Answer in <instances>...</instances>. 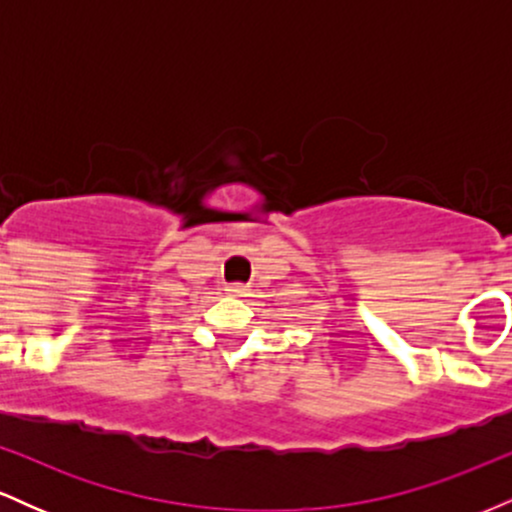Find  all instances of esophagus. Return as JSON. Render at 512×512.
<instances>
[{
  "instance_id": "esophagus-1",
  "label": "esophagus",
  "mask_w": 512,
  "mask_h": 512,
  "mask_svg": "<svg viewBox=\"0 0 512 512\" xmlns=\"http://www.w3.org/2000/svg\"><path fill=\"white\" fill-rule=\"evenodd\" d=\"M226 291L233 293V296H245V291H248V289H245V286H240V284H233V286H228Z\"/></svg>"
}]
</instances>
